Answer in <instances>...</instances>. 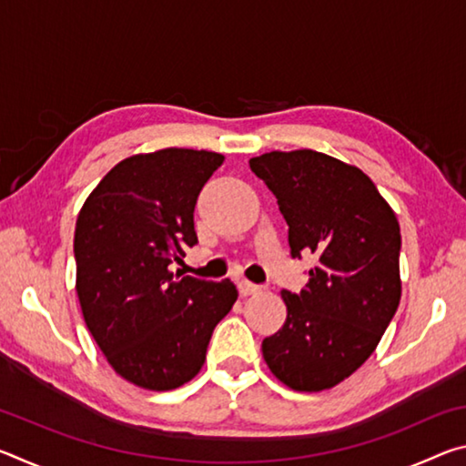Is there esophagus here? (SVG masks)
Masks as SVG:
<instances>
[{
    "mask_svg": "<svg viewBox=\"0 0 466 466\" xmlns=\"http://www.w3.org/2000/svg\"><path fill=\"white\" fill-rule=\"evenodd\" d=\"M238 289H240L242 296H252V294H258V291H261L263 288L257 286V283H252V281L242 279V281L238 283Z\"/></svg>",
    "mask_w": 466,
    "mask_h": 466,
    "instance_id": "esophagus-1",
    "label": "esophagus"
}]
</instances>
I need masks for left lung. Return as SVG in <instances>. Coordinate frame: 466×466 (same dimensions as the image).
<instances>
[{
	"instance_id": "obj_1",
	"label": "left lung",
	"mask_w": 466,
	"mask_h": 466,
	"mask_svg": "<svg viewBox=\"0 0 466 466\" xmlns=\"http://www.w3.org/2000/svg\"><path fill=\"white\" fill-rule=\"evenodd\" d=\"M248 164L278 197L291 258H317L299 294L281 291L288 319L263 358L289 389H330L372 356L399 309L397 216L364 172L314 149Z\"/></svg>"
}]
</instances>
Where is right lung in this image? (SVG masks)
<instances>
[{"mask_svg": "<svg viewBox=\"0 0 466 466\" xmlns=\"http://www.w3.org/2000/svg\"><path fill=\"white\" fill-rule=\"evenodd\" d=\"M222 162V154L183 147L131 156L77 216L84 320L115 372L141 389L172 390L195 378L211 333L238 298L230 279L170 271L197 244V197Z\"/></svg>", "mask_w": 466, "mask_h": 466, "instance_id": "add662e5", "label": "right lung"}]
</instances>
